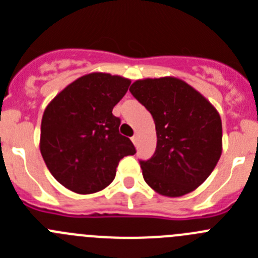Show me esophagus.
Returning a JSON list of instances; mask_svg holds the SVG:
<instances>
[{"instance_id":"34e87169","label":"esophagus","mask_w":258,"mask_h":258,"mask_svg":"<svg viewBox=\"0 0 258 258\" xmlns=\"http://www.w3.org/2000/svg\"><path fill=\"white\" fill-rule=\"evenodd\" d=\"M137 141H138V137H137V136L132 137V142H133L134 145H137Z\"/></svg>"}]
</instances>
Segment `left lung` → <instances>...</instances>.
Returning <instances> with one entry per match:
<instances>
[{
    "label": "left lung",
    "instance_id": "left-lung-1",
    "mask_svg": "<svg viewBox=\"0 0 258 258\" xmlns=\"http://www.w3.org/2000/svg\"><path fill=\"white\" fill-rule=\"evenodd\" d=\"M129 90L149 109L156 127L155 154L140 161L146 183L170 198L199 187L222 152V122L217 109L175 77L137 80Z\"/></svg>",
    "mask_w": 258,
    "mask_h": 258
}]
</instances>
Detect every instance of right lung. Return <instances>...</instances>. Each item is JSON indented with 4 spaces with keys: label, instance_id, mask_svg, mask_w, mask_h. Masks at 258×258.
<instances>
[{
    "label": "right lung",
    "instance_id": "obj_1",
    "mask_svg": "<svg viewBox=\"0 0 258 258\" xmlns=\"http://www.w3.org/2000/svg\"><path fill=\"white\" fill-rule=\"evenodd\" d=\"M131 80L94 72L75 80L45 108L40 150L47 169L77 194L103 190L116 175L118 161L136 154L118 133L121 120L112 115Z\"/></svg>",
    "mask_w": 258,
    "mask_h": 258
}]
</instances>
